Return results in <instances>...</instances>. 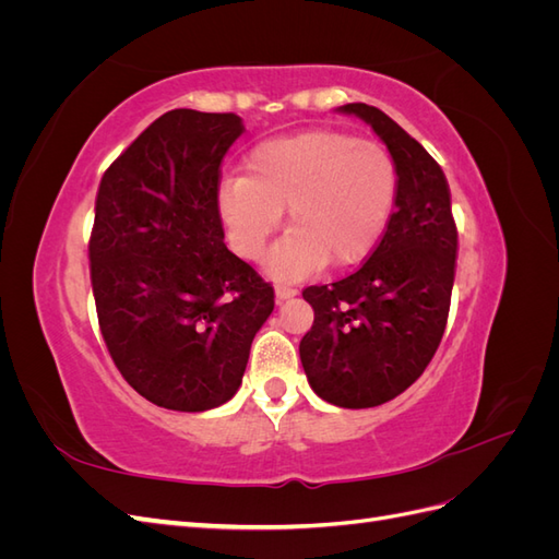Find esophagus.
<instances>
[{
	"label": "esophagus",
	"mask_w": 559,
	"mask_h": 559,
	"mask_svg": "<svg viewBox=\"0 0 559 559\" xmlns=\"http://www.w3.org/2000/svg\"><path fill=\"white\" fill-rule=\"evenodd\" d=\"M298 292L294 289V286H289V284H277L275 286V296H277V300H286V298H292V296H296Z\"/></svg>",
	"instance_id": "esophagus-1"
}]
</instances>
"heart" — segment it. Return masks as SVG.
Instances as JSON below:
<instances>
[{
  "mask_svg": "<svg viewBox=\"0 0 559 559\" xmlns=\"http://www.w3.org/2000/svg\"><path fill=\"white\" fill-rule=\"evenodd\" d=\"M396 186L394 156L380 142L319 128L253 146L247 177L218 186L216 210L245 261L263 257L286 210L292 230L270 253L267 270L277 280H300L329 261H364L389 224Z\"/></svg>",
  "mask_w": 559,
  "mask_h": 559,
  "instance_id": "obj_1",
  "label": "heart"
}]
</instances>
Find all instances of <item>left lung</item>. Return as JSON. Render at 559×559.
<instances>
[{
  "label": "left lung",
  "mask_w": 559,
  "mask_h": 559,
  "mask_svg": "<svg viewBox=\"0 0 559 559\" xmlns=\"http://www.w3.org/2000/svg\"><path fill=\"white\" fill-rule=\"evenodd\" d=\"M370 123L399 170L396 210L352 275L302 289L314 324L300 341L310 386L341 408H373L403 394L445 333L456 270L450 186L429 151L378 107H341Z\"/></svg>",
  "instance_id": "left-lung-1"
}]
</instances>
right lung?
Segmentation results:
<instances>
[{
    "instance_id": "1",
    "label": "right lung",
    "mask_w": 559,
    "mask_h": 559,
    "mask_svg": "<svg viewBox=\"0 0 559 559\" xmlns=\"http://www.w3.org/2000/svg\"><path fill=\"white\" fill-rule=\"evenodd\" d=\"M238 114L173 109L103 175L88 259L99 331L146 401L202 413L238 392L273 284L224 245L222 160Z\"/></svg>"
}]
</instances>
